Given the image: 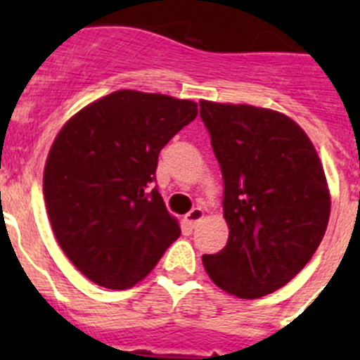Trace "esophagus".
Masks as SVG:
<instances>
[{
    "mask_svg": "<svg viewBox=\"0 0 360 360\" xmlns=\"http://www.w3.org/2000/svg\"><path fill=\"white\" fill-rule=\"evenodd\" d=\"M202 218H203V211L200 207H195L193 211L187 212L186 218H184V219H186V224L189 225L191 229H193V227H196V224H198Z\"/></svg>",
    "mask_w": 360,
    "mask_h": 360,
    "instance_id": "esophagus-1",
    "label": "esophagus"
}]
</instances>
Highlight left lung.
Wrapping results in <instances>:
<instances>
[{"mask_svg": "<svg viewBox=\"0 0 360 360\" xmlns=\"http://www.w3.org/2000/svg\"><path fill=\"white\" fill-rule=\"evenodd\" d=\"M224 176L229 240L203 254L221 290L256 299L285 287L323 240L330 193L307 133L290 117L249 104L200 101Z\"/></svg>", "mask_w": 360, "mask_h": 360, "instance_id": "1", "label": "left lung"}]
</instances>
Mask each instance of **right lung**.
<instances>
[{
	"label": "right lung",
	"instance_id": "obj_1",
	"mask_svg": "<svg viewBox=\"0 0 360 360\" xmlns=\"http://www.w3.org/2000/svg\"><path fill=\"white\" fill-rule=\"evenodd\" d=\"M198 106L119 90L82 108L56 136L43 193L57 243L90 281L124 290L180 236L157 187L158 153Z\"/></svg>",
	"mask_w": 360,
	"mask_h": 360
}]
</instances>
